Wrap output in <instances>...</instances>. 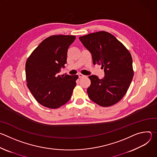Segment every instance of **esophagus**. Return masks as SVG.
<instances>
[{
  "label": "esophagus",
  "instance_id": "34e87169",
  "mask_svg": "<svg viewBox=\"0 0 157 157\" xmlns=\"http://www.w3.org/2000/svg\"><path fill=\"white\" fill-rule=\"evenodd\" d=\"M78 76H79V78H81L84 77L85 76L83 75H82V74H81V73H79V74H78Z\"/></svg>",
  "mask_w": 157,
  "mask_h": 157
}]
</instances>
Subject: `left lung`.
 <instances>
[{
  "label": "left lung",
  "instance_id": "8db88e82",
  "mask_svg": "<svg viewBox=\"0 0 157 157\" xmlns=\"http://www.w3.org/2000/svg\"><path fill=\"white\" fill-rule=\"evenodd\" d=\"M83 45L91 52L94 64L101 65L105 76L99 79L89 76V98L97 104L109 107L117 103L126 94L133 76L129 51L113 35L101 31L80 36Z\"/></svg>",
  "mask_w": 157,
  "mask_h": 157
}]
</instances>
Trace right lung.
Wrapping results in <instances>:
<instances>
[{"mask_svg": "<svg viewBox=\"0 0 157 157\" xmlns=\"http://www.w3.org/2000/svg\"><path fill=\"white\" fill-rule=\"evenodd\" d=\"M74 35H52L43 40L25 64L27 85L41 105L57 109L68 102L76 86L78 75H58L67 63V52Z\"/></svg>", "mask_w": 157, "mask_h": 157, "instance_id": "add662e5", "label": "right lung"}]
</instances>
